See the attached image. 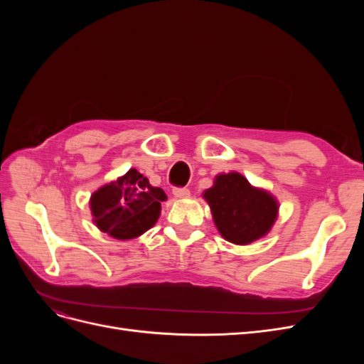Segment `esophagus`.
I'll use <instances>...</instances> for the list:
<instances>
[{
	"label": "esophagus",
	"instance_id": "esophagus-1",
	"mask_svg": "<svg viewBox=\"0 0 364 364\" xmlns=\"http://www.w3.org/2000/svg\"><path fill=\"white\" fill-rule=\"evenodd\" d=\"M173 194L174 197H178V199H183V197L190 196V190L186 188V186H176V188H173Z\"/></svg>",
	"mask_w": 364,
	"mask_h": 364
}]
</instances>
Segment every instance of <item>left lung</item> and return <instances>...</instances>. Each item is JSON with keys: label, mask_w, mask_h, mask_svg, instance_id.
<instances>
[{"label": "left lung", "mask_w": 364, "mask_h": 364, "mask_svg": "<svg viewBox=\"0 0 364 364\" xmlns=\"http://www.w3.org/2000/svg\"><path fill=\"white\" fill-rule=\"evenodd\" d=\"M203 196L220 234L235 245H249L266 235L278 215L277 200L253 188L240 173L217 176Z\"/></svg>", "instance_id": "8db88e82"}]
</instances>
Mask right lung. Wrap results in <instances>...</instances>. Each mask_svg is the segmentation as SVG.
I'll list each match as a JSON object with an SVG mask.
<instances>
[{"label": "right lung", "mask_w": 364, "mask_h": 364, "mask_svg": "<svg viewBox=\"0 0 364 364\" xmlns=\"http://www.w3.org/2000/svg\"><path fill=\"white\" fill-rule=\"evenodd\" d=\"M167 199L162 188L149 183L135 168L91 196V211L98 229L118 240H130L144 234L161 213Z\"/></svg>", "instance_id": "obj_1"}]
</instances>
